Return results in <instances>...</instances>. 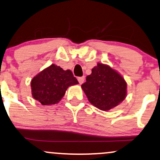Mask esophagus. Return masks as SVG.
<instances>
[{
    "label": "esophagus",
    "mask_w": 160,
    "mask_h": 160,
    "mask_svg": "<svg viewBox=\"0 0 160 160\" xmlns=\"http://www.w3.org/2000/svg\"><path fill=\"white\" fill-rule=\"evenodd\" d=\"M78 80L80 84H82L84 82V80H85V77H80V78H78Z\"/></svg>",
    "instance_id": "obj_1"
}]
</instances>
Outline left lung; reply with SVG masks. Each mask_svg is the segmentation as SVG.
<instances>
[{
    "label": "left lung",
    "mask_w": 160,
    "mask_h": 160,
    "mask_svg": "<svg viewBox=\"0 0 160 160\" xmlns=\"http://www.w3.org/2000/svg\"><path fill=\"white\" fill-rule=\"evenodd\" d=\"M81 87L88 101L103 111L117 107L127 96V82L123 77L103 63L92 68Z\"/></svg>",
    "instance_id": "1"
}]
</instances>
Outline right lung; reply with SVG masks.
<instances>
[{
  "instance_id": "add662e5",
  "label": "right lung",
  "mask_w": 160,
  "mask_h": 160,
  "mask_svg": "<svg viewBox=\"0 0 160 160\" xmlns=\"http://www.w3.org/2000/svg\"><path fill=\"white\" fill-rule=\"evenodd\" d=\"M78 84L72 71L52 64L36 75L30 82L32 96L42 105L59 103L69 86Z\"/></svg>"
}]
</instances>
